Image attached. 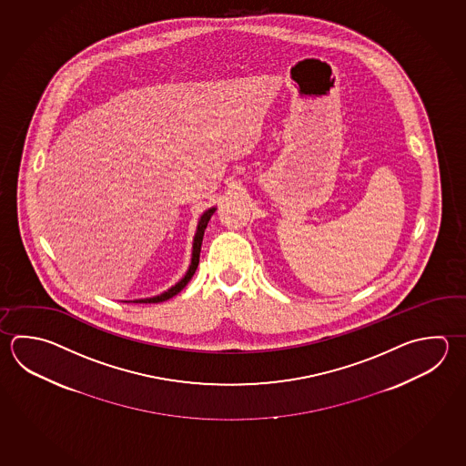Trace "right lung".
<instances>
[{
    "instance_id": "add662e5",
    "label": "right lung",
    "mask_w": 466,
    "mask_h": 466,
    "mask_svg": "<svg viewBox=\"0 0 466 466\" xmlns=\"http://www.w3.org/2000/svg\"><path fill=\"white\" fill-rule=\"evenodd\" d=\"M216 212V208H209L206 211L202 212L201 218L198 220V228H196V234L193 238V252H191V264L186 270L185 277L181 280L175 283L171 289H167V291L155 295V297H149V299H130V301H125V303H159V301H165V299H173L175 295H177L179 291L185 289L187 285V281L193 279L194 272L198 268L199 264V254H201L202 238H204V230L208 228V222L211 219L212 214Z\"/></svg>"
}]
</instances>
